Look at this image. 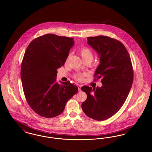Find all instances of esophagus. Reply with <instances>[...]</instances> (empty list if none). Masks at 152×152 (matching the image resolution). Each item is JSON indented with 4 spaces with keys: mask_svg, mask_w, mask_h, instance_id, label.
Returning <instances> with one entry per match:
<instances>
[{
    "mask_svg": "<svg viewBox=\"0 0 152 152\" xmlns=\"http://www.w3.org/2000/svg\"><path fill=\"white\" fill-rule=\"evenodd\" d=\"M77 86H78V90H79V91H80L82 85H77Z\"/></svg>",
    "mask_w": 152,
    "mask_h": 152,
    "instance_id": "esophagus-1",
    "label": "esophagus"
}]
</instances>
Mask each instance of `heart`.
<instances>
[{
    "label": "heart",
    "mask_w": 152,
    "mask_h": 152,
    "mask_svg": "<svg viewBox=\"0 0 152 152\" xmlns=\"http://www.w3.org/2000/svg\"><path fill=\"white\" fill-rule=\"evenodd\" d=\"M80 56H82V58L84 61L86 60H88V59L93 60V54L92 51L89 48H83L80 49ZM83 77H84L83 74H75L74 75V78L76 80H80L83 79Z\"/></svg>",
    "instance_id": "1"
}]
</instances>
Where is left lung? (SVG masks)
<instances>
[{
  "instance_id": "left-lung-1",
  "label": "left lung",
  "mask_w": 152,
  "mask_h": 152,
  "mask_svg": "<svg viewBox=\"0 0 152 152\" xmlns=\"http://www.w3.org/2000/svg\"><path fill=\"white\" fill-rule=\"evenodd\" d=\"M87 39L100 59L94 77L102 78L103 85L81 88L87 94L82 108L88 117L103 121L114 115L125 102L133 84V70L128 50L121 42L103 35Z\"/></svg>"
}]
</instances>
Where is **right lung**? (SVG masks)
I'll list each match as a JSON object with an SVG mask.
<instances>
[{"instance_id":"1","label":"right lung","mask_w":152,"mask_h":152,"mask_svg":"<svg viewBox=\"0 0 152 152\" xmlns=\"http://www.w3.org/2000/svg\"><path fill=\"white\" fill-rule=\"evenodd\" d=\"M74 44L73 38L48 34L34 39L26 49L20 72L24 96L42 117L61 114L78 92V87L70 81L59 84L56 80L57 69L64 65Z\"/></svg>"}]
</instances>
